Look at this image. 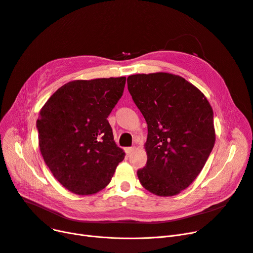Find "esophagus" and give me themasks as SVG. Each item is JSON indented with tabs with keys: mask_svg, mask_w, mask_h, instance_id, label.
Here are the masks:
<instances>
[{
	"mask_svg": "<svg viewBox=\"0 0 253 253\" xmlns=\"http://www.w3.org/2000/svg\"><path fill=\"white\" fill-rule=\"evenodd\" d=\"M134 149H135V147H126L125 150H126V153L127 155H129V154H131V152L134 151Z\"/></svg>",
	"mask_w": 253,
	"mask_h": 253,
	"instance_id": "34e87169",
	"label": "esophagus"
}]
</instances>
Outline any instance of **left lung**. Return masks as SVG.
I'll return each instance as SVG.
<instances>
[{
  "label": "left lung",
  "instance_id": "1",
  "mask_svg": "<svg viewBox=\"0 0 253 253\" xmlns=\"http://www.w3.org/2000/svg\"><path fill=\"white\" fill-rule=\"evenodd\" d=\"M127 89L148 128L140 182L156 196L178 195L198 177L213 149L212 108L196 86L169 73L130 75Z\"/></svg>",
  "mask_w": 253,
  "mask_h": 253
}]
</instances>
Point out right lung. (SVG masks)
Returning a JSON list of instances; mask_svg holds the SVG:
<instances>
[{
	"label": "right lung",
	"instance_id": "1",
	"mask_svg": "<svg viewBox=\"0 0 253 253\" xmlns=\"http://www.w3.org/2000/svg\"><path fill=\"white\" fill-rule=\"evenodd\" d=\"M125 85L126 77L71 81L40 111L37 129L44 162L73 194L92 195L106 187L125 159L107 120Z\"/></svg>",
	"mask_w": 253,
	"mask_h": 253
}]
</instances>
